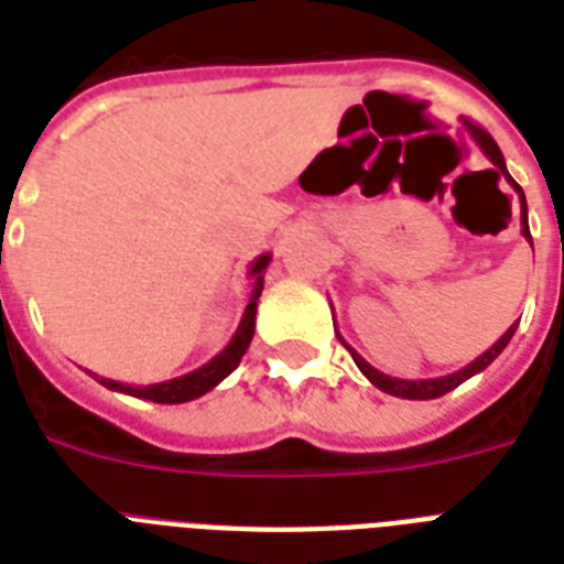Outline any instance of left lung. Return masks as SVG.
<instances>
[{
	"instance_id": "left-lung-1",
	"label": "left lung",
	"mask_w": 564,
	"mask_h": 564,
	"mask_svg": "<svg viewBox=\"0 0 564 564\" xmlns=\"http://www.w3.org/2000/svg\"><path fill=\"white\" fill-rule=\"evenodd\" d=\"M471 137H474V140H477V145H480V149H482V154H486V158H489V161L495 163V166H498L500 175H503V178H507L509 184H512V189H516V193H518V202H521V234H524L527 242L533 246V237H530V225H527L524 189L518 187L516 181H512V175H509V172H507V161H503V154H500L498 143H495V140H491V137L486 134L482 128H471ZM516 327L518 325L509 327L507 334L500 336L498 343L491 345L489 351H482L480 357H477V360H474V362H468L465 369L454 371V375H445V377H427V380H401V377L383 375V371H377L375 366H371V362L362 360L360 354L354 351L351 345L345 343L343 336H339V334H336V336H339L345 348L351 351L354 362H357V369H360L362 375L369 377L371 383H375L377 389H380V392L394 394V398H406V401H430V398H442V394H447V392H451V389H456V386H459V383H465L468 377L480 375L482 369H489L491 360H495V357H498V354L503 351V348H507V345H509V339H512V334H516Z\"/></svg>"
}]
</instances>
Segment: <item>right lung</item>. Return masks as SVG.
I'll list each match as a JSON object with an SVG mask.
<instances>
[{"label":"right lung","instance_id":"obj_1","mask_svg":"<svg viewBox=\"0 0 564 564\" xmlns=\"http://www.w3.org/2000/svg\"><path fill=\"white\" fill-rule=\"evenodd\" d=\"M272 263V254H260L254 263L248 265V278H254V290H251V299L246 304V313L239 318L237 334L230 336V343L221 348L210 362H204L195 371H187V375L172 377V380H163V383H149V386H134V383H119V380H110V377H99L90 375L99 380L101 386H108L113 392L131 394V398H145V401L154 403H187L195 401V398H202L210 389L225 380L230 371L237 369L239 360H242V354L248 351V345H251V336H254V318H257V299H260V292H263V274Z\"/></svg>","mask_w":564,"mask_h":564}]
</instances>
